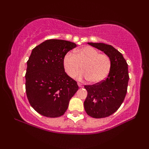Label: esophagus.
<instances>
[{"instance_id": "obj_1", "label": "esophagus", "mask_w": 149, "mask_h": 149, "mask_svg": "<svg viewBox=\"0 0 149 149\" xmlns=\"http://www.w3.org/2000/svg\"><path fill=\"white\" fill-rule=\"evenodd\" d=\"M78 86L80 87V88H82V87H83V84H82V83H78Z\"/></svg>"}]
</instances>
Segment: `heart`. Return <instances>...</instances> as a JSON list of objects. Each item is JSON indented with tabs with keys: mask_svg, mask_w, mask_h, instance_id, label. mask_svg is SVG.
I'll list each match as a JSON object with an SVG mask.
<instances>
[{
	"mask_svg": "<svg viewBox=\"0 0 149 149\" xmlns=\"http://www.w3.org/2000/svg\"><path fill=\"white\" fill-rule=\"evenodd\" d=\"M62 63L65 71L69 76L74 77L83 68L84 71L76 76L80 79H87L93 84L105 79L111 67L109 56L100 53L97 49L90 46L76 49L75 54L71 52H66L63 57Z\"/></svg>",
	"mask_w": 149,
	"mask_h": 149,
	"instance_id": "obj_1",
	"label": "heart"
}]
</instances>
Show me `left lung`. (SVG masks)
I'll return each instance as SVG.
<instances>
[{"mask_svg": "<svg viewBox=\"0 0 149 149\" xmlns=\"http://www.w3.org/2000/svg\"><path fill=\"white\" fill-rule=\"evenodd\" d=\"M88 44L104 52L111 61V71L105 80L84 86L88 91L84 102L85 111L92 118H102L112 115L123 102L129 81L128 66L123 54L113 46L101 42Z\"/></svg>", "mask_w": 149, "mask_h": 149, "instance_id": "left-lung-1", "label": "left lung"}]
</instances>
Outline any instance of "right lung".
<instances>
[{
	"mask_svg": "<svg viewBox=\"0 0 149 149\" xmlns=\"http://www.w3.org/2000/svg\"><path fill=\"white\" fill-rule=\"evenodd\" d=\"M76 47L74 42L50 39L34 47L26 72V92L29 104L40 115H64L78 90L77 82L65 72L63 57Z\"/></svg>",
	"mask_w": 149,
	"mask_h": 149,
	"instance_id": "right-lung-1",
	"label": "right lung"
}]
</instances>
